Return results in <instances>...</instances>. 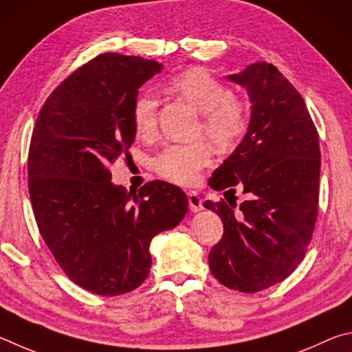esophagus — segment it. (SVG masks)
I'll list each match as a JSON object with an SVG mask.
<instances>
[{
    "instance_id": "34e87169",
    "label": "esophagus",
    "mask_w": 352,
    "mask_h": 352,
    "mask_svg": "<svg viewBox=\"0 0 352 352\" xmlns=\"http://www.w3.org/2000/svg\"><path fill=\"white\" fill-rule=\"evenodd\" d=\"M187 198H188L190 210H192V212L202 210V199L199 198L198 193H196V192H188L187 193Z\"/></svg>"
}]
</instances>
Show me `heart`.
Masks as SVG:
<instances>
[{
    "mask_svg": "<svg viewBox=\"0 0 352 352\" xmlns=\"http://www.w3.org/2000/svg\"><path fill=\"white\" fill-rule=\"evenodd\" d=\"M168 89L202 114L201 131L218 148H232L244 138L250 125V111L241 97L219 78L202 69H188L168 80ZM157 98L151 91L135 96L131 122L135 133L151 138L157 125ZM212 151L204 140L165 146L153 160L160 177L177 186H195L201 170L210 162Z\"/></svg>",
    "mask_w": 352,
    "mask_h": 352,
    "instance_id": "1",
    "label": "heart"
}]
</instances>
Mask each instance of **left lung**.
Wrapping results in <instances>:
<instances>
[{
	"label": "left lung",
	"mask_w": 352,
	"mask_h": 352,
	"mask_svg": "<svg viewBox=\"0 0 352 352\" xmlns=\"http://www.w3.org/2000/svg\"><path fill=\"white\" fill-rule=\"evenodd\" d=\"M229 78L248 89L252 119L208 184L226 196L241 190L245 199L204 202L224 224L208 264L221 285L254 294L286 280L309 248L318 214V133L303 97L274 65L258 61Z\"/></svg>",
	"instance_id": "obj_1"
}]
</instances>
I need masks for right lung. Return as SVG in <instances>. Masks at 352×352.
I'll use <instances>...</instances> for the list:
<instances>
[{
	"label": "right lung",
	"instance_id": "right-lung-1",
	"mask_svg": "<svg viewBox=\"0 0 352 352\" xmlns=\"http://www.w3.org/2000/svg\"><path fill=\"white\" fill-rule=\"evenodd\" d=\"M160 69L154 60L97 55L51 92L30 138L28 186L40 235L67 278L104 297L146 280L153 236L188 208L173 184L151 181L131 193L111 182L109 166L135 138L134 98Z\"/></svg>",
	"mask_w": 352,
	"mask_h": 352
}]
</instances>
